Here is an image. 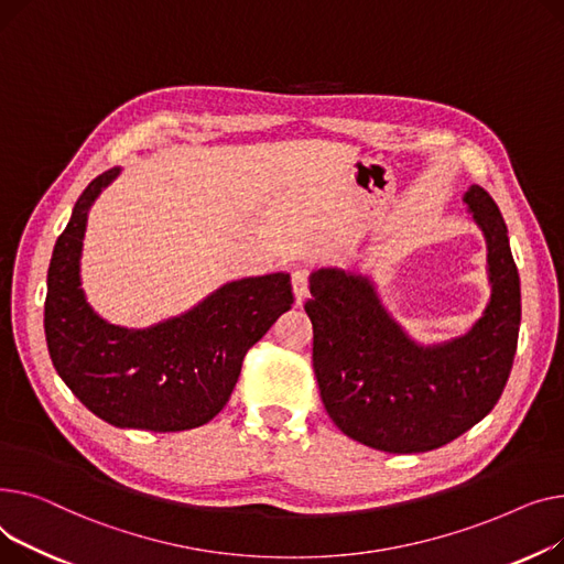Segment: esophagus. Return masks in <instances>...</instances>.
Returning <instances> with one entry per match:
<instances>
[{
    "label": "esophagus",
    "mask_w": 564,
    "mask_h": 564,
    "mask_svg": "<svg viewBox=\"0 0 564 564\" xmlns=\"http://www.w3.org/2000/svg\"><path fill=\"white\" fill-rule=\"evenodd\" d=\"M291 284H293V295H295V303L303 305L310 295V273L305 269H297L291 275Z\"/></svg>",
    "instance_id": "34e87169"
}]
</instances>
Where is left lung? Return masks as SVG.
<instances>
[{"label": "left lung", "mask_w": 564, "mask_h": 564, "mask_svg": "<svg viewBox=\"0 0 564 564\" xmlns=\"http://www.w3.org/2000/svg\"><path fill=\"white\" fill-rule=\"evenodd\" d=\"M462 203L487 246L489 297L467 333L421 344L384 307L369 273L318 267L305 312L323 405L350 440L384 453L440 448L482 421L508 382L521 289L506 220L485 188Z\"/></svg>", "instance_id": "left-lung-1"}]
</instances>
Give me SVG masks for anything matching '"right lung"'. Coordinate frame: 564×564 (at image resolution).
<instances>
[{"label":"right lung","mask_w":564,"mask_h":564,"mask_svg":"<svg viewBox=\"0 0 564 564\" xmlns=\"http://www.w3.org/2000/svg\"><path fill=\"white\" fill-rule=\"evenodd\" d=\"M122 169L95 177L56 239L45 297V339L61 380L116 427L177 433L209 423L229 401L241 361L291 310L289 273L220 284L191 310L148 327L113 325L82 289L88 212Z\"/></svg>","instance_id":"add662e5"}]
</instances>
